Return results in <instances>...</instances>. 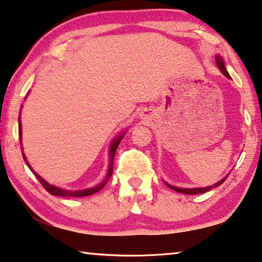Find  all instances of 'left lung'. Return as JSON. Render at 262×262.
I'll return each mask as SVG.
<instances>
[{
    "label": "left lung",
    "instance_id": "obj_1",
    "mask_svg": "<svg viewBox=\"0 0 262 262\" xmlns=\"http://www.w3.org/2000/svg\"><path fill=\"white\" fill-rule=\"evenodd\" d=\"M215 58H216L217 67L220 68V70H221L222 73H224L225 76H227V77H229V79H231V76H229L228 72H227V70H226L224 62H222V58L220 56H216ZM226 179H227V177H226L225 179H222L221 181L216 182L215 185L209 186V187H204V188H178V187H174V186H170V185H168V187H169V188H171V189H174L175 192H179V193H182V194H188V195H195V194L206 193V192H208V190H210V189L215 188V187H219L220 185H222V183H224V181L226 180Z\"/></svg>",
    "mask_w": 262,
    "mask_h": 262
}]
</instances>
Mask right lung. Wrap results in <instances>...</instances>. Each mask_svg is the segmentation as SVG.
<instances>
[{
    "label": "right lung",
    "mask_w": 262,
    "mask_h": 262,
    "mask_svg": "<svg viewBox=\"0 0 262 262\" xmlns=\"http://www.w3.org/2000/svg\"><path fill=\"white\" fill-rule=\"evenodd\" d=\"M18 134H19V136H21V122H19V120H18ZM123 135H124V134H122L121 136H118V138H116V139L114 140V141L112 142V144H111V149H109V169H108V173H107L106 179H104L103 182H101L99 186L94 187V188L84 189V190H66V189L58 188V187L49 185V183L47 182V181H45L43 179H42V178L40 177V175L35 173V171L30 168L29 163H28V161H27V159H26V155L22 153V156H23V159H25V161H26L27 165H28L30 170H33V173L35 174V177L37 178V180L41 182V185L45 187V189H46L47 192H48L49 194L56 195V196H69V198L88 196V195H92V194H94V193L99 192V190H100L101 188H102V187L108 182L109 179H111L112 174H113V161H114V156H115V153H116V149H118V147H119V144H120V142H121V140H122V138H123Z\"/></svg>",
    "instance_id": "1"
}]
</instances>
